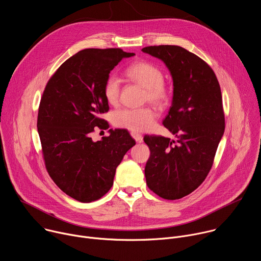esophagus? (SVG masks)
<instances>
[{
    "label": "esophagus",
    "mask_w": 261,
    "mask_h": 261,
    "mask_svg": "<svg viewBox=\"0 0 261 261\" xmlns=\"http://www.w3.org/2000/svg\"><path fill=\"white\" fill-rule=\"evenodd\" d=\"M131 136L137 141V142H141L142 141V136L141 134L137 133V132H131Z\"/></svg>",
    "instance_id": "34e87169"
}]
</instances>
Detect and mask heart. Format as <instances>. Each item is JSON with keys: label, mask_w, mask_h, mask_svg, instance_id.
I'll use <instances>...</instances> for the list:
<instances>
[{"label": "heart", "mask_w": 261, "mask_h": 261, "mask_svg": "<svg viewBox=\"0 0 261 261\" xmlns=\"http://www.w3.org/2000/svg\"><path fill=\"white\" fill-rule=\"evenodd\" d=\"M126 76L133 83L144 88V101L162 108L169 103L171 99V90L164 82L162 69L151 62L139 60L131 63L125 70ZM103 96L108 103L117 106L120 99V81L111 74L103 84ZM154 112L148 108L124 109L118 111L113 116V123L116 127L126 129L132 132H141L148 130L154 121Z\"/></svg>", "instance_id": "b5f03b06"}]
</instances>
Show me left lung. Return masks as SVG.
<instances>
[{
    "label": "left lung",
    "instance_id": "obj_1",
    "mask_svg": "<svg viewBox=\"0 0 261 261\" xmlns=\"http://www.w3.org/2000/svg\"><path fill=\"white\" fill-rule=\"evenodd\" d=\"M141 50L163 60L172 74L173 101L163 125L178 137H143L150 150L146 185L163 199L178 200L198 189L212 168L225 128L220 86L210 65L182 47Z\"/></svg>",
    "mask_w": 261,
    "mask_h": 261
}]
</instances>
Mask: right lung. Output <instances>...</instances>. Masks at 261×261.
Segmentation results:
<instances>
[{
    "mask_svg": "<svg viewBox=\"0 0 261 261\" xmlns=\"http://www.w3.org/2000/svg\"><path fill=\"white\" fill-rule=\"evenodd\" d=\"M134 53L120 48L84 49L65 60L49 79L43 92L38 132L47 172L70 198L90 203L113 187L116 169L135 140L125 129L93 141L91 133L106 130L100 118L110 110L103 84L111 70Z\"/></svg>",
    "mask_w": 261,
    "mask_h": 261,
    "instance_id": "add662e5",
    "label": "right lung"
}]
</instances>
